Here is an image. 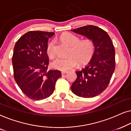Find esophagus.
<instances>
[{
    "label": "esophagus",
    "mask_w": 131,
    "mask_h": 131,
    "mask_svg": "<svg viewBox=\"0 0 131 131\" xmlns=\"http://www.w3.org/2000/svg\"><path fill=\"white\" fill-rule=\"evenodd\" d=\"M68 71H61V74H64L66 73H67Z\"/></svg>",
    "instance_id": "obj_1"
}]
</instances>
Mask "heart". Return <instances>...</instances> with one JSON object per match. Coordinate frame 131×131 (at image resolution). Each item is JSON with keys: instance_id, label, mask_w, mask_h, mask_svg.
<instances>
[{"instance_id": "obj_1", "label": "heart", "mask_w": 131, "mask_h": 131, "mask_svg": "<svg viewBox=\"0 0 131 131\" xmlns=\"http://www.w3.org/2000/svg\"><path fill=\"white\" fill-rule=\"evenodd\" d=\"M60 39L64 43L70 46L69 55L66 58H57L52 62L53 68L59 70L66 71L78 66L85 65L92 58L95 51V45L92 40L86 39L80 40V38L71 33L66 32L62 34ZM46 53L50 58L55 55L54 41L48 43Z\"/></svg>"}]
</instances>
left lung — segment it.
Masks as SVG:
<instances>
[{"mask_svg":"<svg viewBox=\"0 0 131 131\" xmlns=\"http://www.w3.org/2000/svg\"><path fill=\"white\" fill-rule=\"evenodd\" d=\"M71 31L92 40L95 45L90 62L76 71L77 79L71 85V91L80 97H94L107 88L115 70L114 45L107 32L96 26L89 25Z\"/></svg>","mask_w":131,"mask_h":131,"instance_id":"1","label":"left lung"}]
</instances>
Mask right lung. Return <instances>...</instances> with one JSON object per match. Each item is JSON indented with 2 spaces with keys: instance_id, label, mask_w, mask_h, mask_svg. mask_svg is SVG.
Here are the masks:
<instances>
[{
  "instance_id": "right-lung-1",
  "label": "right lung",
  "mask_w": 131,
  "mask_h": 131,
  "mask_svg": "<svg viewBox=\"0 0 131 131\" xmlns=\"http://www.w3.org/2000/svg\"><path fill=\"white\" fill-rule=\"evenodd\" d=\"M53 32L30 31L16 42L12 55L14 76L22 92L33 100L45 99L53 92L61 71L48 70V41Z\"/></svg>"
}]
</instances>
